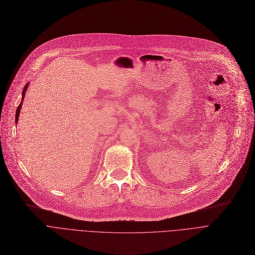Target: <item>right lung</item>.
<instances>
[{
    "label": "right lung",
    "mask_w": 255,
    "mask_h": 255,
    "mask_svg": "<svg viewBox=\"0 0 255 255\" xmlns=\"http://www.w3.org/2000/svg\"><path fill=\"white\" fill-rule=\"evenodd\" d=\"M28 86H29V84H26V86H24V88H23V91H22V97H21V102H20V104L18 105V107H17V110H16V114H15V121L17 122L18 121V117H19V113H20V109H21V104H22V100H23V97H24V94H25V91H26V88H28Z\"/></svg>",
    "instance_id": "obj_1"
}]
</instances>
